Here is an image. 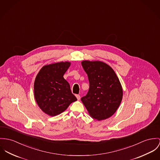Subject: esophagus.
I'll return each mask as SVG.
<instances>
[{"instance_id":"obj_1","label":"esophagus","mask_w":160,"mask_h":160,"mask_svg":"<svg viewBox=\"0 0 160 160\" xmlns=\"http://www.w3.org/2000/svg\"><path fill=\"white\" fill-rule=\"evenodd\" d=\"M76 98H77L78 100H80L81 97H80V95H76Z\"/></svg>"}]
</instances>
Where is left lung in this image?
<instances>
[{
    "instance_id": "obj_1",
    "label": "left lung",
    "mask_w": 160,
    "mask_h": 160,
    "mask_svg": "<svg viewBox=\"0 0 160 160\" xmlns=\"http://www.w3.org/2000/svg\"><path fill=\"white\" fill-rule=\"evenodd\" d=\"M82 66L90 84L87 95L81 98L91 117L97 120L112 116L123 97V89L114 70L101 61L84 60Z\"/></svg>"
}]
</instances>
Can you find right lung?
Masks as SVG:
<instances>
[{"instance_id":"right-lung-1","label":"right lung","mask_w":160,"mask_h":160,"mask_svg":"<svg viewBox=\"0 0 160 160\" xmlns=\"http://www.w3.org/2000/svg\"><path fill=\"white\" fill-rule=\"evenodd\" d=\"M70 65V62H60L44 65L36 76L35 101L44 112L50 116L61 114L77 100L69 83L63 78Z\"/></svg>"}]
</instances>
